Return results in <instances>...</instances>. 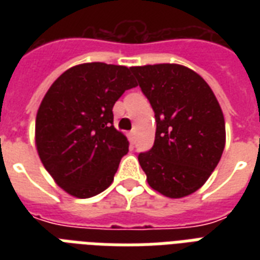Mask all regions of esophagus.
Segmentation results:
<instances>
[{
    "instance_id": "obj_1",
    "label": "esophagus",
    "mask_w": 260,
    "mask_h": 260,
    "mask_svg": "<svg viewBox=\"0 0 260 260\" xmlns=\"http://www.w3.org/2000/svg\"><path fill=\"white\" fill-rule=\"evenodd\" d=\"M128 139H129L131 144L135 142V132H134V131H131L129 134H128Z\"/></svg>"
}]
</instances>
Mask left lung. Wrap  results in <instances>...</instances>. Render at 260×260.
Wrapping results in <instances>:
<instances>
[{
  "instance_id": "8db88e82",
  "label": "left lung",
  "mask_w": 260,
  "mask_h": 260,
  "mask_svg": "<svg viewBox=\"0 0 260 260\" xmlns=\"http://www.w3.org/2000/svg\"><path fill=\"white\" fill-rule=\"evenodd\" d=\"M155 113L154 146L139 154L148 185L170 198L201 187L220 162L225 121L204 79L181 64L131 67Z\"/></svg>"
}]
</instances>
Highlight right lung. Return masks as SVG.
<instances>
[{"instance_id": "add662e5", "label": "right lung", "mask_w": 260, "mask_h": 260, "mask_svg": "<svg viewBox=\"0 0 260 260\" xmlns=\"http://www.w3.org/2000/svg\"><path fill=\"white\" fill-rule=\"evenodd\" d=\"M136 86L125 66L83 63L64 71L36 116V148L43 166L78 198L109 187L129 143L113 126V105Z\"/></svg>"}]
</instances>
